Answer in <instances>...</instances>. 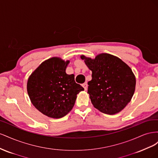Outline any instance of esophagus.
Listing matches in <instances>:
<instances>
[{"label":"esophagus","mask_w":158,"mask_h":158,"mask_svg":"<svg viewBox=\"0 0 158 158\" xmlns=\"http://www.w3.org/2000/svg\"><path fill=\"white\" fill-rule=\"evenodd\" d=\"M82 87L84 88L85 90L87 89V88H88V84H87V83H84V84H82Z\"/></svg>","instance_id":"obj_1"}]
</instances>
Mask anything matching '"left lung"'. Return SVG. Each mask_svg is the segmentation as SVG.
Instances as JSON below:
<instances>
[{"label": "left lung", "instance_id": "left-lung-1", "mask_svg": "<svg viewBox=\"0 0 158 158\" xmlns=\"http://www.w3.org/2000/svg\"><path fill=\"white\" fill-rule=\"evenodd\" d=\"M80 57L92 72L88 93L94 107L108 114L122 111L135 90L136 78L131 69L121 59L107 53L99 54L94 59Z\"/></svg>", "mask_w": 158, "mask_h": 158}]
</instances>
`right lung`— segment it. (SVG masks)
<instances>
[{"label": "right lung", "mask_w": 158, "mask_h": 158, "mask_svg": "<svg viewBox=\"0 0 158 158\" xmlns=\"http://www.w3.org/2000/svg\"><path fill=\"white\" fill-rule=\"evenodd\" d=\"M66 62L58 57L45 60L33 72L27 83V94L35 107L45 115L63 117L74 106L77 94L84 89L67 74Z\"/></svg>", "instance_id": "add662e5"}]
</instances>
